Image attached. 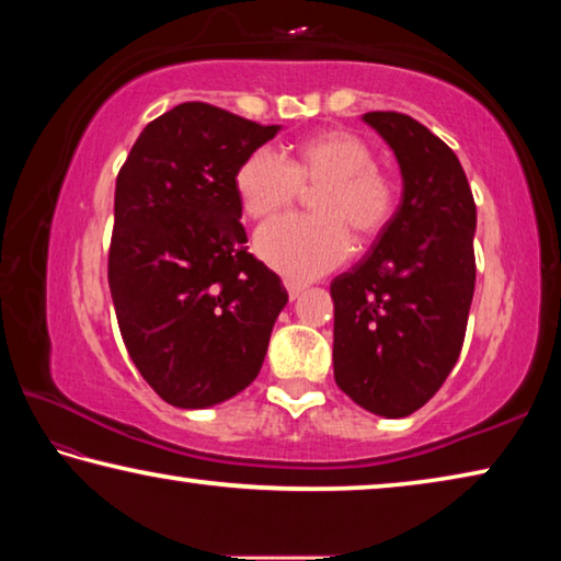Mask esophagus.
<instances>
[{"mask_svg":"<svg viewBox=\"0 0 561 561\" xmlns=\"http://www.w3.org/2000/svg\"><path fill=\"white\" fill-rule=\"evenodd\" d=\"M284 287H287V291H289V299H297L301 291H305V284L295 282V279H284Z\"/></svg>","mask_w":561,"mask_h":561,"instance_id":"obj_1","label":"esophagus"}]
</instances>
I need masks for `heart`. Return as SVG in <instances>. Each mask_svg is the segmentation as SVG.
Segmentation results:
<instances>
[{
    "label": "heart",
    "mask_w": 561,
    "mask_h": 561,
    "mask_svg": "<svg viewBox=\"0 0 561 561\" xmlns=\"http://www.w3.org/2000/svg\"><path fill=\"white\" fill-rule=\"evenodd\" d=\"M314 194L317 217H282L256 232V254L291 279H314L340 266L359 242L375 239L394 215V182L375 164V149L354 131L332 129L301 141L284 162L256 149L237 169V194L252 219L289 209L301 192Z\"/></svg>",
    "instance_id": "obj_1"
}]
</instances>
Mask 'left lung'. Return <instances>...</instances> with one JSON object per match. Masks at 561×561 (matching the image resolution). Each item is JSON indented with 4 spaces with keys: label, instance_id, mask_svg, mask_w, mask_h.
Returning <instances> with one entry per match:
<instances>
[{
    "label": "left lung",
    "instance_id": "left-lung-1",
    "mask_svg": "<svg viewBox=\"0 0 561 561\" xmlns=\"http://www.w3.org/2000/svg\"><path fill=\"white\" fill-rule=\"evenodd\" d=\"M392 149L402 202L371 252L332 282L334 379L352 402L399 420L449 377L474 297L477 207L457 154L399 112L362 117Z\"/></svg>",
    "mask_w": 561,
    "mask_h": 561
}]
</instances>
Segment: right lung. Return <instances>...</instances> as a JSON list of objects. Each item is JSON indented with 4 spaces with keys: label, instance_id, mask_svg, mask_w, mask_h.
<instances>
[{
    "label": "right lung",
    "instance_id": "add662e5",
    "mask_svg": "<svg viewBox=\"0 0 561 561\" xmlns=\"http://www.w3.org/2000/svg\"><path fill=\"white\" fill-rule=\"evenodd\" d=\"M204 102L149 122L114 192L110 289L139 375L180 409H207L260 375L287 289L247 252L237 169L277 137Z\"/></svg>",
    "mask_w": 561,
    "mask_h": 561
}]
</instances>
